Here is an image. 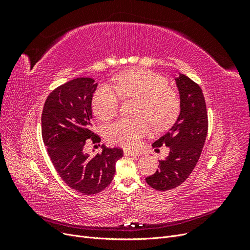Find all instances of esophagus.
Segmentation results:
<instances>
[{
    "mask_svg": "<svg viewBox=\"0 0 250 250\" xmlns=\"http://www.w3.org/2000/svg\"><path fill=\"white\" fill-rule=\"evenodd\" d=\"M124 154L126 156H139L140 155L138 152H134V151H131V150H124Z\"/></svg>",
    "mask_w": 250,
    "mask_h": 250,
    "instance_id": "34e87169",
    "label": "esophagus"
}]
</instances>
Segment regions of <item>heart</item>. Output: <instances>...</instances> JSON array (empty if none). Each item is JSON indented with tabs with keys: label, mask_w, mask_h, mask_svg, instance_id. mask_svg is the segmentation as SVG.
<instances>
[{
	"label": "heart",
	"mask_w": 250,
	"mask_h": 250,
	"mask_svg": "<svg viewBox=\"0 0 250 250\" xmlns=\"http://www.w3.org/2000/svg\"><path fill=\"white\" fill-rule=\"evenodd\" d=\"M116 87L102 84L93 96V110L102 121L115 117L120 108L121 96L138 99L140 105L135 120L121 119L108 125L106 138L113 145L135 148L149 129L147 120L156 128H166L175 120L179 110V98L162 75L148 70L124 72L115 79Z\"/></svg>",
	"instance_id": "heart-1"
}]
</instances>
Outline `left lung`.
<instances>
[{"mask_svg": "<svg viewBox=\"0 0 250 250\" xmlns=\"http://www.w3.org/2000/svg\"><path fill=\"white\" fill-rule=\"evenodd\" d=\"M180 97V112L169 131L153 143L170 148L169 155L158 163V170L146 178L157 191L180 186L190 176L202 152L208 134V111L201 87L184 74L175 79Z\"/></svg>", "mask_w": 250, "mask_h": 250, "instance_id": "left-lung-1", "label": "left lung"}]
</instances>
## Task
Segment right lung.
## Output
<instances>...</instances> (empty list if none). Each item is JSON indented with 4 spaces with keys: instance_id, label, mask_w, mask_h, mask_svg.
Listing matches in <instances>:
<instances>
[{
    "instance_id": "1",
    "label": "right lung",
    "mask_w": 250,
    "mask_h": 250,
    "mask_svg": "<svg viewBox=\"0 0 250 250\" xmlns=\"http://www.w3.org/2000/svg\"><path fill=\"white\" fill-rule=\"evenodd\" d=\"M98 84L93 78L73 79L48 96L42 115V134L50 160L64 183L84 195L101 192L109 186L121 148L102 145V152L84 153L86 141L101 139L92 131V100Z\"/></svg>"
}]
</instances>
